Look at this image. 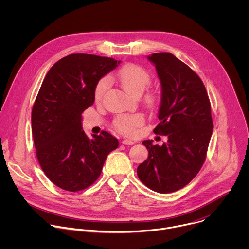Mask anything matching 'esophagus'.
<instances>
[{"label":"esophagus","mask_w":249,"mask_h":249,"mask_svg":"<svg viewBox=\"0 0 249 249\" xmlns=\"http://www.w3.org/2000/svg\"><path fill=\"white\" fill-rule=\"evenodd\" d=\"M122 144H123V145H133V144H135V142L132 141V140L124 139V140L122 141Z\"/></svg>","instance_id":"obj_1"}]
</instances>
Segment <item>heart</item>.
<instances>
[{
  "label": "heart",
  "mask_w": 249,
  "mask_h": 249,
  "mask_svg": "<svg viewBox=\"0 0 249 249\" xmlns=\"http://www.w3.org/2000/svg\"><path fill=\"white\" fill-rule=\"evenodd\" d=\"M118 80L127 93L133 96H140L146 88L151 84L152 78L148 71L143 67L129 64L121 68L118 72ZM110 86V79L104 77L98 81L94 89L95 100H100ZM152 101V97H148ZM145 118L142 114H121L118 115L113 124L114 127L121 133L127 136H133L137 129L144 124Z\"/></svg>",
  "instance_id": "b5f03b06"
}]
</instances>
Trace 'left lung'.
Here are the masks:
<instances>
[{
  "mask_svg": "<svg viewBox=\"0 0 249 249\" xmlns=\"http://www.w3.org/2000/svg\"><path fill=\"white\" fill-rule=\"evenodd\" d=\"M161 86L154 132L167 136V143L146 140L148 159L137 168L140 180L159 193H170L187 185L201 169L213 132L211 104L205 86L194 71L171 53L148 56Z\"/></svg>",
  "mask_w": 249,
  "mask_h": 249,
  "instance_id": "left-lung-1",
  "label": "left lung"
}]
</instances>
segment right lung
Returning a JSON list of instances; mask_svg holds the SVG:
<instances>
[{
	"mask_svg": "<svg viewBox=\"0 0 249 249\" xmlns=\"http://www.w3.org/2000/svg\"><path fill=\"white\" fill-rule=\"evenodd\" d=\"M121 61L90 54H71L56 62L45 76L31 112L36 157L58 187L77 192L90 186L101 173L118 140L108 132L89 138L82 113L93 104L98 81Z\"/></svg>",
	"mask_w": 249,
	"mask_h": 249,
	"instance_id": "1",
	"label": "right lung"
}]
</instances>
